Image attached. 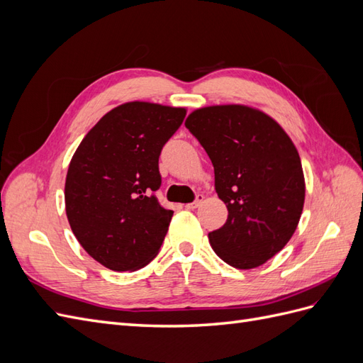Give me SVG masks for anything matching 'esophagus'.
I'll list each match as a JSON object with an SVG mask.
<instances>
[{"instance_id":"esophagus-1","label":"esophagus","mask_w":363,"mask_h":363,"mask_svg":"<svg viewBox=\"0 0 363 363\" xmlns=\"http://www.w3.org/2000/svg\"><path fill=\"white\" fill-rule=\"evenodd\" d=\"M203 201H204V195H203V194H199V195L195 196V201H194V203L186 204L184 207H186V208H196Z\"/></svg>"}]
</instances>
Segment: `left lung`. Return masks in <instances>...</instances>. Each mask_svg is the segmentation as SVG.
<instances>
[{"mask_svg": "<svg viewBox=\"0 0 363 363\" xmlns=\"http://www.w3.org/2000/svg\"><path fill=\"white\" fill-rule=\"evenodd\" d=\"M211 157L215 189L228 211L208 233L230 267H260L289 242L304 206L306 184L294 142L276 121L242 104L194 111L184 123Z\"/></svg>", "mask_w": 363, "mask_h": 363, "instance_id": "obj_1", "label": "left lung"}]
</instances>
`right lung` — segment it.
I'll list each match as a JSON object with an SVG mask.
<instances>
[{"instance_id": "1", "label": "right lung", "mask_w": 363, "mask_h": 363, "mask_svg": "<svg viewBox=\"0 0 363 363\" xmlns=\"http://www.w3.org/2000/svg\"><path fill=\"white\" fill-rule=\"evenodd\" d=\"M186 108L121 104L84 136L71 159L65 206L87 255L113 271L144 268L157 256L172 218L160 206L159 156Z\"/></svg>"}]
</instances>
